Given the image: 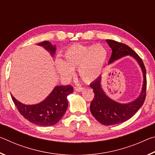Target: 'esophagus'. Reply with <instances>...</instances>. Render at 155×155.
<instances>
[{"mask_svg":"<svg viewBox=\"0 0 155 155\" xmlns=\"http://www.w3.org/2000/svg\"><path fill=\"white\" fill-rule=\"evenodd\" d=\"M74 90L76 91H78V92H81V91H82L83 90V87H75Z\"/></svg>","mask_w":155,"mask_h":155,"instance_id":"obj_1","label":"esophagus"}]
</instances>
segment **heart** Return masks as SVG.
<instances>
[{
	"mask_svg": "<svg viewBox=\"0 0 155 155\" xmlns=\"http://www.w3.org/2000/svg\"><path fill=\"white\" fill-rule=\"evenodd\" d=\"M108 57L103 45H83L76 44L68 47L63 54V59L55 62L57 72L61 77L69 78L73 70L78 68V74L85 83H90L101 75Z\"/></svg>",
	"mask_w": 155,
	"mask_h": 155,
	"instance_id": "heart-1",
	"label": "heart"
}]
</instances>
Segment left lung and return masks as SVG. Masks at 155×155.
Here are the masks:
<instances>
[{"label":"left lung","instance_id":"obj_1","mask_svg":"<svg viewBox=\"0 0 155 155\" xmlns=\"http://www.w3.org/2000/svg\"><path fill=\"white\" fill-rule=\"evenodd\" d=\"M106 41L112 49L109 64L125 56L133 57L140 65L143 78L140 96L135 101L128 103H117L107 95L101 86V76L90 84L94 93V98L90 104L91 114L102 124L109 126L129 120L143 105L146 95V71L142 60L129 46L111 40H106Z\"/></svg>","mask_w":155,"mask_h":155}]
</instances>
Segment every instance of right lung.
<instances>
[{
    "label": "right lung",
    "mask_w": 155,
    "mask_h": 155,
    "mask_svg": "<svg viewBox=\"0 0 155 155\" xmlns=\"http://www.w3.org/2000/svg\"><path fill=\"white\" fill-rule=\"evenodd\" d=\"M38 45L44 47L54 56L56 46L50 41H44ZM72 91L71 85L56 86L45 100L35 104H25L11 95L15 105L25 119L34 124L50 127L56 124L64 116L68 106L67 96Z\"/></svg>",
    "instance_id": "obj_1"
}]
</instances>
